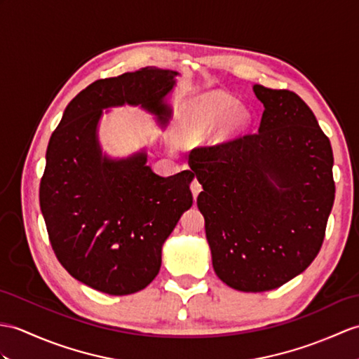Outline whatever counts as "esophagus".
Segmentation results:
<instances>
[{"label": "esophagus", "instance_id": "1", "mask_svg": "<svg viewBox=\"0 0 359 359\" xmlns=\"http://www.w3.org/2000/svg\"><path fill=\"white\" fill-rule=\"evenodd\" d=\"M200 191H202V185H200V182H198L197 179H194V180H193V183H191V193H193L194 200L197 198V196H198Z\"/></svg>", "mask_w": 359, "mask_h": 359}]
</instances>
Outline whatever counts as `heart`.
Listing matches in <instances>:
<instances>
[{"instance_id": "b5f03b06", "label": "heart", "mask_w": 359, "mask_h": 359, "mask_svg": "<svg viewBox=\"0 0 359 359\" xmlns=\"http://www.w3.org/2000/svg\"><path fill=\"white\" fill-rule=\"evenodd\" d=\"M191 128L202 133L214 127L223 119L222 131L224 136H234L251 123V113L245 105L236 104V99L223 91H210L194 99L188 105Z\"/></svg>"}]
</instances>
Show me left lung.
Segmentation results:
<instances>
[{
    "instance_id": "obj_1",
    "label": "left lung",
    "mask_w": 359,
    "mask_h": 359,
    "mask_svg": "<svg viewBox=\"0 0 359 359\" xmlns=\"http://www.w3.org/2000/svg\"><path fill=\"white\" fill-rule=\"evenodd\" d=\"M258 133L193 154L197 206L217 277L264 292L304 272L318 255L335 200L329 137L302 97L255 84Z\"/></svg>"
}]
</instances>
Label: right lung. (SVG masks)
Instances as JSON below:
<instances>
[{
	"label": "right lung",
	"mask_w": 359,
	"mask_h": 359,
	"mask_svg": "<svg viewBox=\"0 0 359 359\" xmlns=\"http://www.w3.org/2000/svg\"><path fill=\"white\" fill-rule=\"evenodd\" d=\"M177 74L145 67L93 82L67 105L48 140L39 205L50 243L65 271L99 292L145 289L159 273L165 240L193 205V172L162 177L145 149L113 159L97 137L113 107H140L165 127Z\"/></svg>",
	"instance_id": "1"
}]
</instances>
